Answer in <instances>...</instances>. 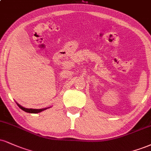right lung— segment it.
<instances>
[{
  "instance_id": "right-lung-1",
  "label": "right lung",
  "mask_w": 151,
  "mask_h": 151,
  "mask_svg": "<svg viewBox=\"0 0 151 151\" xmlns=\"http://www.w3.org/2000/svg\"><path fill=\"white\" fill-rule=\"evenodd\" d=\"M18 106H19V108L22 109V110H24V111L27 112H29V113H39V112H41L43 111V110H46V109H48L49 108H42V109H32V108H24V107L22 106V105H19L18 103H17Z\"/></svg>"
}]
</instances>
